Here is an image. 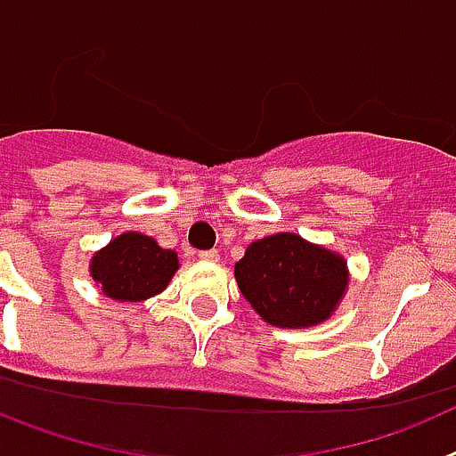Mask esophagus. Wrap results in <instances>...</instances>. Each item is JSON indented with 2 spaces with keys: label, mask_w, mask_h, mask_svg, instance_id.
Returning <instances> with one entry per match:
<instances>
[{
  "label": "esophagus",
  "mask_w": 456,
  "mask_h": 456,
  "mask_svg": "<svg viewBox=\"0 0 456 456\" xmlns=\"http://www.w3.org/2000/svg\"><path fill=\"white\" fill-rule=\"evenodd\" d=\"M199 257H200V260H205V263H219V251H216V248H209V251H200Z\"/></svg>",
  "instance_id": "1"
}]
</instances>
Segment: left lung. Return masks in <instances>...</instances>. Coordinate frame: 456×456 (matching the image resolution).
<instances>
[{"label":"left lung","instance_id":"1","mask_svg":"<svg viewBox=\"0 0 456 456\" xmlns=\"http://www.w3.org/2000/svg\"><path fill=\"white\" fill-rule=\"evenodd\" d=\"M235 281L257 315L278 329L326 322L345 299L347 260L297 232L251 241L235 265Z\"/></svg>","mask_w":456,"mask_h":456}]
</instances>
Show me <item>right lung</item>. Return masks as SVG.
<instances>
[{"instance_id":"obj_1","label":"right lung","mask_w":456,"mask_h":456,"mask_svg":"<svg viewBox=\"0 0 456 456\" xmlns=\"http://www.w3.org/2000/svg\"><path fill=\"white\" fill-rule=\"evenodd\" d=\"M178 253L162 248L143 232H123L93 253L88 272L104 297L114 301H146L164 292L178 272Z\"/></svg>"}]
</instances>
